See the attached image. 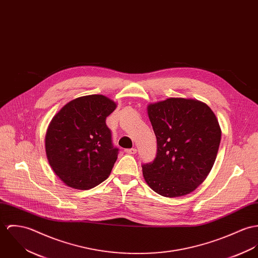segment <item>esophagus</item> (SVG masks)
<instances>
[{"instance_id":"34e87169","label":"esophagus","mask_w":258,"mask_h":258,"mask_svg":"<svg viewBox=\"0 0 258 258\" xmlns=\"http://www.w3.org/2000/svg\"><path fill=\"white\" fill-rule=\"evenodd\" d=\"M126 153H128V154H136L137 153V148L136 147H133V148H128V149H125L124 150Z\"/></svg>"}]
</instances>
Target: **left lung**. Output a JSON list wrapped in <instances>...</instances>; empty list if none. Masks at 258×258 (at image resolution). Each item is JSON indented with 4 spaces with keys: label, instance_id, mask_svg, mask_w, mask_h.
Segmentation results:
<instances>
[{
    "label": "left lung",
    "instance_id": "left-lung-1",
    "mask_svg": "<svg viewBox=\"0 0 258 258\" xmlns=\"http://www.w3.org/2000/svg\"><path fill=\"white\" fill-rule=\"evenodd\" d=\"M147 114L157 153L151 163L143 165L146 184L167 198L193 192L217 158L222 137L217 116L207 104L184 98L149 104Z\"/></svg>",
    "mask_w": 258,
    "mask_h": 258
}]
</instances>
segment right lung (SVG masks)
<instances>
[{
  "instance_id": "1",
  "label": "right lung",
  "mask_w": 258,
  "mask_h": 258,
  "mask_svg": "<svg viewBox=\"0 0 258 258\" xmlns=\"http://www.w3.org/2000/svg\"><path fill=\"white\" fill-rule=\"evenodd\" d=\"M116 104L103 95H88L67 103L51 119L45 135L49 165L68 187L89 190L105 181L118 149L112 144L106 118Z\"/></svg>"
}]
</instances>
